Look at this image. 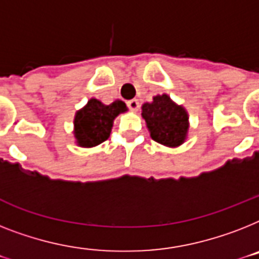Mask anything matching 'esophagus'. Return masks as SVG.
Wrapping results in <instances>:
<instances>
[{
    "label": "esophagus",
    "mask_w": 259,
    "mask_h": 259,
    "mask_svg": "<svg viewBox=\"0 0 259 259\" xmlns=\"http://www.w3.org/2000/svg\"><path fill=\"white\" fill-rule=\"evenodd\" d=\"M127 106H129L130 110H133V111H137L138 110V108H140V102H138V100H130L127 101Z\"/></svg>",
    "instance_id": "1"
}]
</instances>
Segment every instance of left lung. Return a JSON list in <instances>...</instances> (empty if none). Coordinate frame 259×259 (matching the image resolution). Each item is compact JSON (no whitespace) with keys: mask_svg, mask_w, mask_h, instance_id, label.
<instances>
[{"mask_svg":"<svg viewBox=\"0 0 259 259\" xmlns=\"http://www.w3.org/2000/svg\"><path fill=\"white\" fill-rule=\"evenodd\" d=\"M142 118L155 142L177 148L186 140L189 115L184 106L170 100L167 94L155 96L153 102L142 105Z\"/></svg>","mask_w":259,"mask_h":259,"instance_id":"left-lung-1","label":"left lung"}]
</instances>
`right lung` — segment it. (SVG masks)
I'll return each mask as SVG.
<instances>
[{"mask_svg":"<svg viewBox=\"0 0 259 259\" xmlns=\"http://www.w3.org/2000/svg\"><path fill=\"white\" fill-rule=\"evenodd\" d=\"M127 110L125 102L114 101L105 105L101 101L92 98L88 104L75 113L74 137L77 145L82 148H93L102 144L110 136L114 118Z\"/></svg>","mask_w":259,"mask_h":259,"instance_id":"1","label":"right lung"}]
</instances>
